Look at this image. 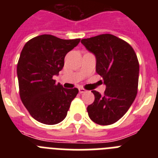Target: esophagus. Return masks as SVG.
<instances>
[{
	"mask_svg": "<svg viewBox=\"0 0 158 158\" xmlns=\"http://www.w3.org/2000/svg\"><path fill=\"white\" fill-rule=\"evenodd\" d=\"M85 92H86L85 89H82V88H80V89H79V93H85Z\"/></svg>",
	"mask_w": 158,
	"mask_h": 158,
	"instance_id": "34e87169",
	"label": "esophagus"
}]
</instances>
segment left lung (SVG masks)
I'll return each instance as SVG.
<instances>
[{
	"mask_svg": "<svg viewBox=\"0 0 158 158\" xmlns=\"http://www.w3.org/2000/svg\"><path fill=\"white\" fill-rule=\"evenodd\" d=\"M81 43L96 57V71L106 85L104 96L93 90L95 100L88 106L89 118L99 125L120 119L136 97L139 64L129 43L111 34L84 39Z\"/></svg>",
	"mask_w": 158,
	"mask_h": 158,
	"instance_id": "1",
	"label": "left lung"
}]
</instances>
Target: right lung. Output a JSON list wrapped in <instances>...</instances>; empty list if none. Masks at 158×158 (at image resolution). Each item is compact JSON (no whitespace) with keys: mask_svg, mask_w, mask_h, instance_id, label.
I'll return each instance as SVG.
<instances>
[{"mask_svg":"<svg viewBox=\"0 0 158 158\" xmlns=\"http://www.w3.org/2000/svg\"><path fill=\"white\" fill-rule=\"evenodd\" d=\"M81 39L62 40L42 35L23 47L17 64L19 96L33 118L54 125L66 117L78 89H65L53 79L64 66V58L80 43Z\"/></svg>","mask_w":158,"mask_h":158,"instance_id":"1","label":"right lung"}]
</instances>
